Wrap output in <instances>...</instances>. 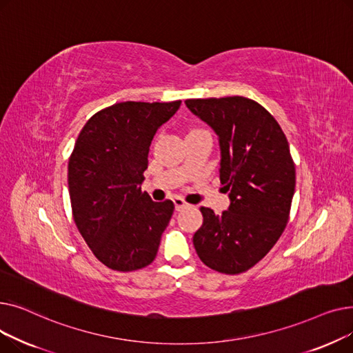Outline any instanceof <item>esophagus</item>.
<instances>
[{
    "label": "esophagus",
    "instance_id": "esophagus-1",
    "mask_svg": "<svg viewBox=\"0 0 353 353\" xmlns=\"http://www.w3.org/2000/svg\"><path fill=\"white\" fill-rule=\"evenodd\" d=\"M173 201H174V208H176V210H183V209H186V208H189V205L186 201H184L181 197H174L173 199Z\"/></svg>",
    "mask_w": 353,
    "mask_h": 353
}]
</instances>
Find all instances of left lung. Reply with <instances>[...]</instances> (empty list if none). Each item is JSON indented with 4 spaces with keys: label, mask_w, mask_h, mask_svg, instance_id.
Masks as SVG:
<instances>
[{
    "label": "left lung",
    "mask_w": 353,
    "mask_h": 353,
    "mask_svg": "<svg viewBox=\"0 0 353 353\" xmlns=\"http://www.w3.org/2000/svg\"><path fill=\"white\" fill-rule=\"evenodd\" d=\"M186 105L219 136L220 181L230 199L221 214L200 208L194 249L219 273H243L270 252L288 225L296 183L288 139L263 105L242 96L189 99Z\"/></svg>",
    "instance_id": "1"
}]
</instances>
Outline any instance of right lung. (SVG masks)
Here are the masks:
<instances>
[{"instance_id": "right-lung-1", "label": "right lung", "mask_w": 353, "mask_h": 353, "mask_svg": "<svg viewBox=\"0 0 353 353\" xmlns=\"http://www.w3.org/2000/svg\"><path fill=\"white\" fill-rule=\"evenodd\" d=\"M181 101L116 103L92 116L68 160L72 217L85 243L108 269L150 265L169 225L172 200L153 201L140 184L157 128Z\"/></svg>"}]
</instances>
